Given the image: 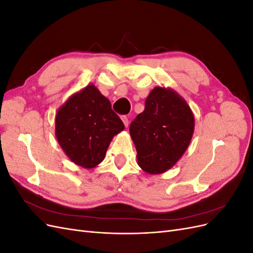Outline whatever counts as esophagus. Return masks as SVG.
Returning <instances> with one entry per match:
<instances>
[{
    "instance_id": "34e87169",
    "label": "esophagus",
    "mask_w": 253,
    "mask_h": 253,
    "mask_svg": "<svg viewBox=\"0 0 253 253\" xmlns=\"http://www.w3.org/2000/svg\"><path fill=\"white\" fill-rule=\"evenodd\" d=\"M121 120L124 121V124H125L126 126H128V118L126 116H121Z\"/></svg>"
}]
</instances>
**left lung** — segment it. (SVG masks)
<instances>
[{
  "mask_svg": "<svg viewBox=\"0 0 253 253\" xmlns=\"http://www.w3.org/2000/svg\"><path fill=\"white\" fill-rule=\"evenodd\" d=\"M193 132L194 116L185 99L171 88L154 87L129 126L137 163L149 174L168 171L188 149Z\"/></svg>",
  "mask_w": 253,
  "mask_h": 253,
  "instance_id": "left-lung-1",
  "label": "left lung"
}]
</instances>
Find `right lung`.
I'll use <instances>...</instances> for the list:
<instances>
[{"instance_id":"obj_1","label":"right lung","mask_w":253,"mask_h":253,"mask_svg":"<svg viewBox=\"0 0 253 253\" xmlns=\"http://www.w3.org/2000/svg\"><path fill=\"white\" fill-rule=\"evenodd\" d=\"M125 125L108 98L89 84L67 99L56 115V137L74 164L91 169L104 159L113 137Z\"/></svg>"}]
</instances>
